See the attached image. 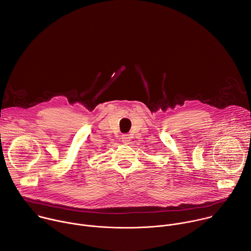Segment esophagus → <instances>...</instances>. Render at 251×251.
I'll list each match as a JSON object with an SVG mask.
<instances>
[{
  "mask_svg": "<svg viewBox=\"0 0 251 251\" xmlns=\"http://www.w3.org/2000/svg\"><path fill=\"white\" fill-rule=\"evenodd\" d=\"M122 142L124 143V144H129V143H130V141H131V138H130V136L129 135H123L122 136Z\"/></svg>",
  "mask_w": 251,
  "mask_h": 251,
  "instance_id": "obj_1",
  "label": "esophagus"
}]
</instances>
